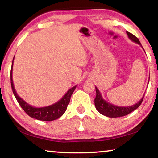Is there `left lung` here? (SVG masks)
<instances>
[{
  "mask_svg": "<svg viewBox=\"0 0 158 158\" xmlns=\"http://www.w3.org/2000/svg\"><path fill=\"white\" fill-rule=\"evenodd\" d=\"M127 34L128 37H129V38L131 40V41H133L134 43L140 45V46H142L137 37L134 36V35H132L131 33L129 32V31H127ZM95 89H96V97L95 98H94V105H95V108L97 109V110H98L100 113H101L102 115L109 118L122 117L129 114L130 113H131L132 111L135 110L136 108H138L139 107L141 103L142 102L143 98H144V96H143L142 99L139 101L137 103L134 105V106H127V107L117 106L110 103V102H107L106 100H105L104 99L102 98V95H101L100 92L99 91V89L96 87H95Z\"/></svg>",
  "mask_w": 158,
  "mask_h": 158,
  "instance_id": "8db88e82",
  "label": "left lung"
}]
</instances>
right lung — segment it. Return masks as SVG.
<instances>
[{
    "mask_svg": "<svg viewBox=\"0 0 158 158\" xmlns=\"http://www.w3.org/2000/svg\"><path fill=\"white\" fill-rule=\"evenodd\" d=\"M14 60V58L13 61H12L11 69H10V84H11L12 91H13L14 96H15L16 99L17 100L19 104L20 105L22 108L24 110V112L31 118L44 121H54V120H56L59 118L60 117H61L64 115V113L66 112L67 106H68L69 102H70L71 94H73L77 85L69 89L66 93L64 94V97L60 100H58V102H56V103L48 106L42 107V108H36V107L31 106V105L27 103V102H25L22 98H21L18 95L17 92H16L15 88H14L13 77H12Z\"/></svg>",
    "mask_w": 158,
    "mask_h": 158,
    "instance_id": "obj_1",
    "label": "right lung"
}]
</instances>
